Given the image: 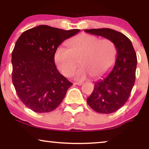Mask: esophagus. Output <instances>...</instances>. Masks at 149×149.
I'll list each match as a JSON object with an SVG mask.
<instances>
[{"instance_id": "obj_1", "label": "esophagus", "mask_w": 149, "mask_h": 149, "mask_svg": "<svg viewBox=\"0 0 149 149\" xmlns=\"http://www.w3.org/2000/svg\"><path fill=\"white\" fill-rule=\"evenodd\" d=\"M74 85H81L83 84V83H81V82H76V83H74Z\"/></svg>"}]
</instances>
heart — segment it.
<instances>
[{
  "instance_id": "b5f03b06",
  "label": "heart",
  "mask_w": 149,
  "mask_h": 149,
  "mask_svg": "<svg viewBox=\"0 0 149 149\" xmlns=\"http://www.w3.org/2000/svg\"><path fill=\"white\" fill-rule=\"evenodd\" d=\"M69 49L59 47L55 53L57 66L64 76L74 74V79L82 81L89 75L100 79L109 73L115 64L117 50L115 44L109 39H102L89 34L83 33L67 42Z\"/></svg>"
}]
</instances>
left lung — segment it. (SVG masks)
Listing matches in <instances>:
<instances>
[{
    "label": "left lung",
    "mask_w": 149,
    "mask_h": 149,
    "mask_svg": "<svg viewBox=\"0 0 149 149\" xmlns=\"http://www.w3.org/2000/svg\"><path fill=\"white\" fill-rule=\"evenodd\" d=\"M87 33L101 36L115 44L117 59L111 72L95 83L94 89L87 102L99 113L117 111L129 98L135 82L137 58L129 38L121 32L110 28L85 30Z\"/></svg>",
    "instance_id": "obj_1"
}]
</instances>
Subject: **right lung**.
Instances as JSON below:
<instances>
[{"instance_id": "add662e5", "label": "right lung", "mask_w": 149, "mask_h": 149, "mask_svg": "<svg viewBox=\"0 0 149 149\" xmlns=\"http://www.w3.org/2000/svg\"><path fill=\"white\" fill-rule=\"evenodd\" d=\"M79 32L40 25L24 32L16 41L12 52V81L28 109L49 113L64 100L72 83L57 69L55 53L63 41Z\"/></svg>"}]
</instances>
